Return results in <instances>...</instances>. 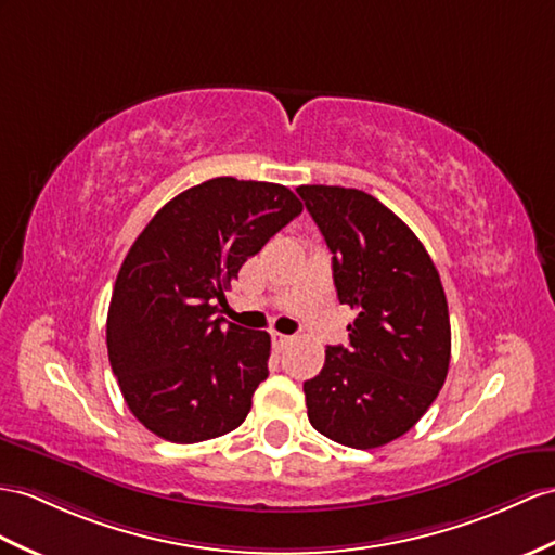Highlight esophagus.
Returning a JSON list of instances; mask_svg holds the SVG:
<instances>
[{
    "label": "esophagus",
    "mask_w": 555,
    "mask_h": 555,
    "mask_svg": "<svg viewBox=\"0 0 555 555\" xmlns=\"http://www.w3.org/2000/svg\"><path fill=\"white\" fill-rule=\"evenodd\" d=\"M270 336H273V344H275V348H287L292 341H294V336H287V334H280V332H273V334H270Z\"/></svg>",
    "instance_id": "esophagus-1"
}]
</instances>
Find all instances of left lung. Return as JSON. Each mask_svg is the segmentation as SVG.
Segmentation results:
<instances>
[{
  "label": "left lung",
  "instance_id": "left-lung-1",
  "mask_svg": "<svg viewBox=\"0 0 555 555\" xmlns=\"http://www.w3.org/2000/svg\"><path fill=\"white\" fill-rule=\"evenodd\" d=\"M332 256L339 301L356 308L348 348L327 346L304 384L315 430L372 450L408 434L450 367V310L418 237L379 199L341 185H299Z\"/></svg>",
  "mask_w": 555,
  "mask_h": 555
}]
</instances>
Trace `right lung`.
<instances>
[{
  "label": "right lung",
  "mask_w": 555,
  "mask_h": 555,
  "mask_svg": "<svg viewBox=\"0 0 555 555\" xmlns=\"http://www.w3.org/2000/svg\"><path fill=\"white\" fill-rule=\"evenodd\" d=\"M301 211L285 185L219 176L169 199L131 245L107 308V358L155 436L202 442L247 418L270 336L216 313L242 263Z\"/></svg>",
  "instance_id": "right-lung-1"
}]
</instances>
